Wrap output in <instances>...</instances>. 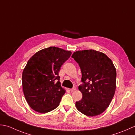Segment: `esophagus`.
I'll return each instance as SVG.
<instances>
[{
    "label": "esophagus",
    "mask_w": 135,
    "mask_h": 135,
    "mask_svg": "<svg viewBox=\"0 0 135 135\" xmlns=\"http://www.w3.org/2000/svg\"><path fill=\"white\" fill-rule=\"evenodd\" d=\"M75 90H76V87H75V86H74L73 88L70 89V91H71V92H74V91H75Z\"/></svg>",
    "instance_id": "esophagus-1"
}]
</instances>
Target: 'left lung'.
Segmentation results:
<instances>
[{
  "label": "left lung",
  "instance_id": "obj_1",
  "mask_svg": "<svg viewBox=\"0 0 135 135\" xmlns=\"http://www.w3.org/2000/svg\"><path fill=\"white\" fill-rule=\"evenodd\" d=\"M72 57L80 67L82 82L78 89L82 99L75 103L79 111L88 117L104 112L114 96L117 71L112 60L94 50L76 51Z\"/></svg>",
  "mask_w": 135,
  "mask_h": 135
}]
</instances>
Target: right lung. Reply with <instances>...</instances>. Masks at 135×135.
<instances>
[{"mask_svg":"<svg viewBox=\"0 0 135 135\" xmlns=\"http://www.w3.org/2000/svg\"><path fill=\"white\" fill-rule=\"evenodd\" d=\"M71 55L70 51L50 47L28 60L22 73L23 90L26 101L35 111L47 113L59 105L66 91L61 86L59 73Z\"/></svg>","mask_w":135,"mask_h":135,"instance_id":"right-lung-1","label":"right lung"}]
</instances>
